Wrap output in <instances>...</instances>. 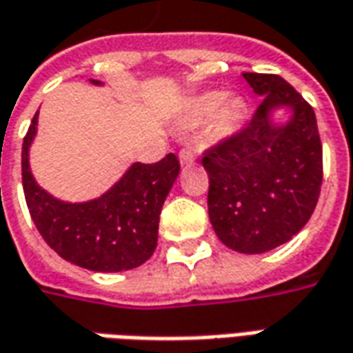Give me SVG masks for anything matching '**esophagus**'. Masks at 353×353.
<instances>
[{
    "label": "esophagus",
    "mask_w": 353,
    "mask_h": 353,
    "mask_svg": "<svg viewBox=\"0 0 353 353\" xmlns=\"http://www.w3.org/2000/svg\"><path fill=\"white\" fill-rule=\"evenodd\" d=\"M194 157H196V154H194L191 149H181V151H179V160H181V164H189V162H193Z\"/></svg>",
    "instance_id": "34e87169"
}]
</instances>
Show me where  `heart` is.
Returning <instances> with one entry per match:
<instances>
[{
  "mask_svg": "<svg viewBox=\"0 0 353 353\" xmlns=\"http://www.w3.org/2000/svg\"><path fill=\"white\" fill-rule=\"evenodd\" d=\"M208 118L206 135L210 139H223L239 130L245 120V103L235 95L223 97L219 91H206L189 101L185 110L187 124H201Z\"/></svg>",
  "mask_w": 353,
  "mask_h": 353,
  "instance_id": "obj_1",
  "label": "heart"
}]
</instances>
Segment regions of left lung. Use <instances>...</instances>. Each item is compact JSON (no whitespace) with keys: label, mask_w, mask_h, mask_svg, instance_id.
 <instances>
[{"label":"left lung","mask_w":353,"mask_h":353,"mask_svg":"<svg viewBox=\"0 0 353 353\" xmlns=\"http://www.w3.org/2000/svg\"><path fill=\"white\" fill-rule=\"evenodd\" d=\"M263 95L252 120L208 147V216L231 250L262 254L285 245L312 218L323 181V147L312 105L277 74L245 72ZM271 106L295 108L287 126H273Z\"/></svg>","instance_id":"obj_1"}]
</instances>
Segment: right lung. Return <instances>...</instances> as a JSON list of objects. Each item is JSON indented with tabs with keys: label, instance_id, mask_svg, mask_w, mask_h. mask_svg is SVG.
<instances>
[{
	"label": "right lung",
	"instance_id": "1",
	"mask_svg": "<svg viewBox=\"0 0 353 353\" xmlns=\"http://www.w3.org/2000/svg\"><path fill=\"white\" fill-rule=\"evenodd\" d=\"M36 125L38 112L22 143V189L43 241L66 262L91 271H125L147 262L159 241L162 204L179 174L176 154L170 152L154 164L135 162L108 193L68 204L34 181L28 149Z\"/></svg>",
	"mask_w": 353,
	"mask_h": 353
}]
</instances>
